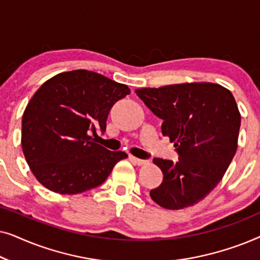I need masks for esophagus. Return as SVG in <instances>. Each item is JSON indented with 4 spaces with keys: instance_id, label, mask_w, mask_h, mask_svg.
Wrapping results in <instances>:
<instances>
[{
    "instance_id": "obj_1",
    "label": "esophagus",
    "mask_w": 260,
    "mask_h": 260,
    "mask_svg": "<svg viewBox=\"0 0 260 260\" xmlns=\"http://www.w3.org/2000/svg\"><path fill=\"white\" fill-rule=\"evenodd\" d=\"M130 159L133 162L136 163V165H138V166H143V165H147V163H148L147 159H141V158L134 157V156H130Z\"/></svg>"
}]
</instances>
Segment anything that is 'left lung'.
Wrapping results in <instances>:
<instances>
[{
  "label": "left lung",
  "instance_id": "obj_1",
  "mask_svg": "<svg viewBox=\"0 0 260 260\" xmlns=\"http://www.w3.org/2000/svg\"><path fill=\"white\" fill-rule=\"evenodd\" d=\"M136 94L163 120L179 161L154 158L163 181L150 190L156 204L182 209L205 199L225 175L238 148L241 117L233 94L221 85L184 83L137 88Z\"/></svg>",
  "mask_w": 260,
  "mask_h": 260
}]
</instances>
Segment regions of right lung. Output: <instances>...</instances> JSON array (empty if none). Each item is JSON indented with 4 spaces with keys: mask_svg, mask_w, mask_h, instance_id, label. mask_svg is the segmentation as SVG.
I'll use <instances>...</instances> for the list:
<instances>
[{
    "mask_svg": "<svg viewBox=\"0 0 260 260\" xmlns=\"http://www.w3.org/2000/svg\"><path fill=\"white\" fill-rule=\"evenodd\" d=\"M130 88L86 70L62 72L45 81L22 116L21 144L31 173L59 194L98 187L126 158L110 151L92 135L104 133L109 112Z\"/></svg>",
    "mask_w": 260,
    "mask_h": 260,
    "instance_id": "obj_1",
    "label": "right lung"
}]
</instances>
